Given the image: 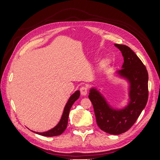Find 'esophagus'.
<instances>
[{
	"instance_id": "esophagus-1",
	"label": "esophagus",
	"mask_w": 160,
	"mask_h": 160,
	"mask_svg": "<svg viewBox=\"0 0 160 160\" xmlns=\"http://www.w3.org/2000/svg\"><path fill=\"white\" fill-rule=\"evenodd\" d=\"M88 89L86 86L81 87L80 89V91H81V93L82 95H86L87 94H88Z\"/></svg>"
}]
</instances>
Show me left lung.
<instances>
[{
	"mask_svg": "<svg viewBox=\"0 0 160 160\" xmlns=\"http://www.w3.org/2000/svg\"><path fill=\"white\" fill-rule=\"evenodd\" d=\"M115 46L123 57V69L118 73L129 82V103L123 109H114L99 92L93 88L90 90L89 98L93 104L99 128L106 133L119 135L132 127L146 107L149 93L148 73L142 61L129 47L119 44H115Z\"/></svg>",
	"mask_w": 160,
	"mask_h": 160,
	"instance_id": "1",
	"label": "left lung"
}]
</instances>
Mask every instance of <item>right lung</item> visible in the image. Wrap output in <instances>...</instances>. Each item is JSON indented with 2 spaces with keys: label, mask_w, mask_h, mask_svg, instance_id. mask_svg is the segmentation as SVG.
<instances>
[{
  "label": "right lung",
  "mask_w": 160,
  "mask_h": 160,
  "mask_svg": "<svg viewBox=\"0 0 160 160\" xmlns=\"http://www.w3.org/2000/svg\"><path fill=\"white\" fill-rule=\"evenodd\" d=\"M79 96H80L79 91H77L70 97L68 102L65 105L60 122L54 128H52L51 130L47 131V132H42V133L35 132H35L38 135H43V136H46V137L57 136V135H59L61 133H63V132L67 128V123H68V118H69L70 109L72 107V104L74 103L75 101L79 99Z\"/></svg>",
  "instance_id": "add662e5"
}]
</instances>
